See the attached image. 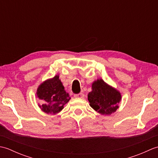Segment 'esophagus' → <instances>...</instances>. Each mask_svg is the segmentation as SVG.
Here are the masks:
<instances>
[{
    "instance_id": "esophagus-1",
    "label": "esophagus",
    "mask_w": 158,
    "mask_h": 158,
    "mask_svg": "<svg viewBox=\"0 0 158 158\" xmlns=\"http://www.w3.org/2000/svg\"><path fill=\"white\" fill-rule=\"evenodd\" d=\"M75 97V98H83V97H84V94H83V93H79V94H75L74 96Z\"/></svg>"
}]
</instances>
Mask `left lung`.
<instances>
[{
  "mask_svg": "<svg viewBox=\"0 0 158 158\" xmlns=\"http://www.w3.org/2000/svg\"><path fill=\"white\" fill-rule=\"evenodd\" d=\"M92 91L88 94L89 105L96 111L109 115L119 108L121 94L103 81L98 79L92 83Z\"/></svg>",
  "mask_w": 158,
  "mask_h": 158,
  "instance_id": "8db88e82",
  "label": "left lung"
}]
</instances>
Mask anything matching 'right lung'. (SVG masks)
Masks as SVG:
<instances>
[{"label":"right lung","mask_w":158,"mask_h":158,"mask_svg":"<svg viewBox=\"0 0 158 158\" xmlns=\"http://www.w3.org/2000/svg\"><path fill=\"white\" fill-rule=\"evenodd\" d=\"M36 94L40 100L44 102L43 105L39 106L46 113H59L70 99L58 75L41 83L38 88Z\"/></svg>","instance_id":"add662e5"}]
</instances>
